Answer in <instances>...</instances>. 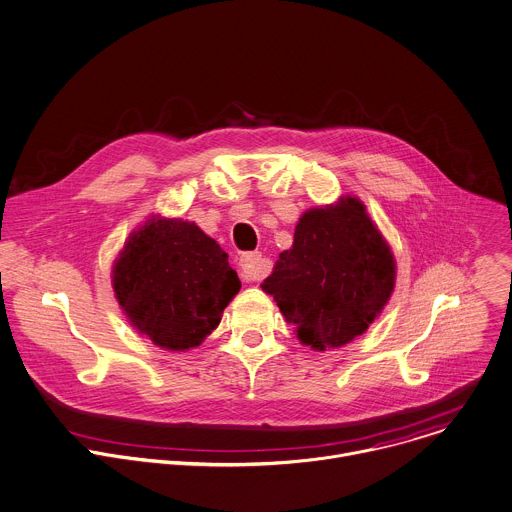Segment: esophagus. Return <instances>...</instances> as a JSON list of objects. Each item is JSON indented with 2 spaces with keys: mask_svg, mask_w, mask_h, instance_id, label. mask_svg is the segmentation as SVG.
Masks as SVG:
<instances>
[{
  "mask_svg": "<svg viewBox=\"0 0 512 512\" xmlns=\"http://www.w3.org/2000/svg\"><path fill=\"white\" fill-rule=\"evenodd\" d=\"M241 277L245 281H261L269 273V263L263 259L261 253H247L239 259Z\"/></svg>",
  "mask_w": 512,
  "mask_h": 512,
  "instance_id": "esophagus-1",
  "label": "esophagus"
}]
</instances>
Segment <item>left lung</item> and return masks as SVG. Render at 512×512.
Returning <instances> with one entry per match:
<instances>
[{
	"label": "left lung",
	"mask_w": 512,
	"mask_h": 512,
	"mask_svg": "<svg viewBox=\"0 0 512 512\" xmlns=\"http://www.w3.org/2000/svg\"><path fill=\"white\" fill-rule=\"evenodd\" d=\"M394 281L388 243L366 207L346 197L299 219L293 247L279 253L261 287L297 325L301 344L323 352L362 335L388 303Z\"/></svg>",
	"instance_id": "obj_1"
}]
</instances>
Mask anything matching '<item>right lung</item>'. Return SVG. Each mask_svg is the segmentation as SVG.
Here are the masks:
<instances>
[{
  "instance_id": "1",
  "label": "right lung",
  "mask_w": 512,
  "mask_h": 512,
  "mask_svg": "<svg viewBox=\"0 0 512 512\" xmlns=\"http://www.w3.org/2000/svg\"><path fill=\"white\" fill-rule=\"evenodd\" d=\"M112 283L130 323L173 352L199 346L241 289L217 241L179 219H148L132 233Z\"/></svg>"
}]
</instances>
